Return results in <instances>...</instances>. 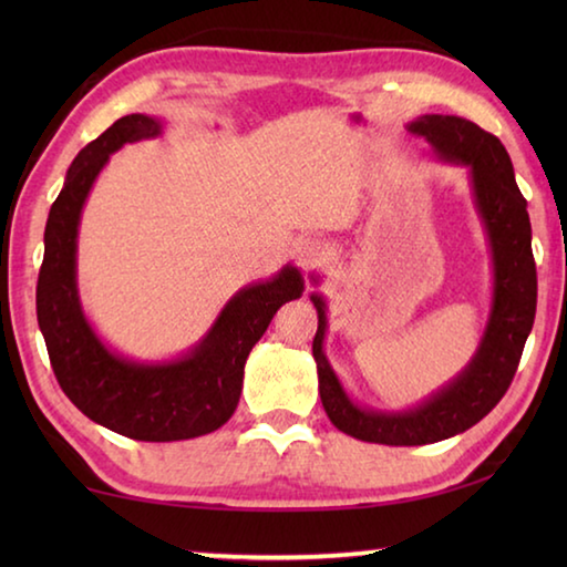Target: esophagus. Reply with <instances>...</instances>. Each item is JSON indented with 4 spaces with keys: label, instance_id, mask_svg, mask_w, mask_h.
I'll list each match as a JSON object with an SVG mask.
<instances>
[{
    "label": "esophagus",
    "instance_id": "esophagus-1",
    "mask_svg": "<svg viewBox=\"0 0 567 567\" xmlns=\"http://www.w3.org/2000/svg\"><path fill=\"white\" fill-rule=\"evenodd\" d=\"M292 255H295V262L307 272L324 260V247L318 243V239L305 237V239H297Z\"/></svg>",
    "mask_w": 567,
    "mask_h": 567
}]
</instances>
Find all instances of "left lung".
<instances>
[{"instance_id": "1", "label": "left lung", "mask_w": 567, "mask_h": 567, "mask_svg": "<svg viewBox=\"0 0 567 567\" xmlns=\"http://www.w3.org/2000/svg\"><path fill=\"white\" fill-rule=\"evenodd\" d=\"M408 130L427 142L437 162L467 172L470 195L491 249L493 295L483 338L470 362L433 395L405 410L360 405L344 390L324 354L328 300L320 292L310 295L318 310L312 358L318 362L324 412L344 435L358 437L362 443L395 447L427 445L465 433L501 402L513 382L527 334L533 330L537 302L530 217L503 142L495 134L480 130L475 122L455 114H422L408 124ZM312 282L318 285L320 275H312Z\"/></svg>"}]
</instances>
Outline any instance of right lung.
Instances as JSON below:
<instances>
[{
    "mask_svg": "<svg viewBox=\"0 0 567 567\" xmlns=\"http://www.w3.org/2000/svg\"><path fill=\"white\" fill-rule=\"evenodd\" d=\"M165 124L134 112L80 150L47 217L37 282V320L64 395L92 422L142 443H175L223 427L239 402L249 352L275 312L305 292L302 272L285 265L270 280L237 290L203 338L169 360H134L100 338L76 285L82 209L114 152L157 140Z\"/></svg>",
    "mask_w": 567,
    "mask_h": 567,
    "instance_id": "1",
    "label": "right lung"
}]
</instances>
